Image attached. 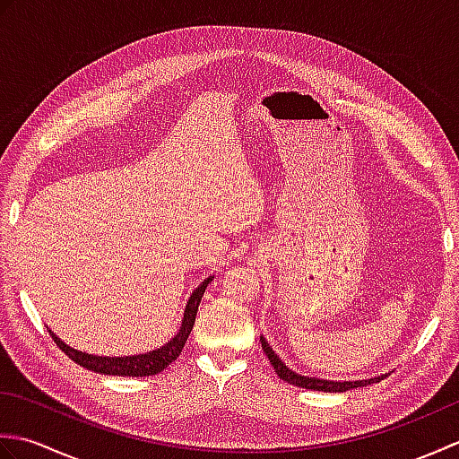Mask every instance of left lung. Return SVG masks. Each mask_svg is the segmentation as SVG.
I'll use <instances>...</instances> for the list:
<instances>
[{
	"label": "left lung",
	"mask_w": 459,
	"mask_h": 459,
	"mask_svg": "<svg viewBox=\"0 0 459 459\" xmlns=\"http://www.w3.org/2000/svg\"><path fill=\"white\" fill-rule=\"evenodd\" d=\"M260 343L262 349H264V353L270 360V365L276 368V373L281 380H286V383L294 385V386H301V388H307V391H321V393H347V391H353V388L359 386H367V385H373L378 383L380 378H385L386 375H378L373 378H363V380H327V378H317V377H304L296 373V370H291L284 360L278 357V353L274 349L270 347V343L266 341V337H260Z\"/></svg>",
	"instance_id": "1"
}]
</instances>
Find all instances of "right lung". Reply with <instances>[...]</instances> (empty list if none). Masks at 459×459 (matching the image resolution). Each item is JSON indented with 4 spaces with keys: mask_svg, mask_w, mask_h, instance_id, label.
<instances>
[{
    "mask_svg": "<svg viewBox=\"0 0 459 459\" xmlns=\"http://www.w3.org/2000/svg\"><path fill=\"white\" fill-rule=\"evenodd\" d=\"M214 276L204 278L201 284L193 290L191 298L185 304V311H183V319L181 325L178 329L168 343H163L161 347L150 351V353H140V355H126V357H100V355H91L84 353V351L74 349L71 345H66L65 341L58 339L51 329L48 333L55 339V343L58 345V349L65 351L68 355V359H73L74 363H79L81 367L94 370V373L100 375H114V377H152L158 375L165 367H169L175 359L179 357L181 349L187 341L191 329L195 325V317H197V309L201 304V298L204 294V290L211 284Z\"/></svg>",
    "mask_w": 459,
    "mask_h": 459,
    "instance_id": "add662e5",
    "label": "right lung"
}]
</instances>
